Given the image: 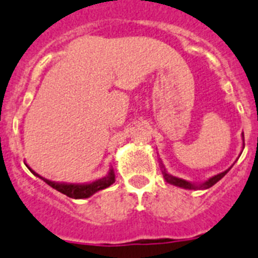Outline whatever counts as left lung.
I'll return each mask as SVG.
<instances>
[{
    "mask_svg": "<svg viewBox=\"0 0 258 258\" xmlns=\"http://www.w3.org/2000/svg\"><path fill=\"white\" fill-rule=\"evenodd\" d=\"M243 140H244V135H243ZM161 166H162L163 178H165V180H166L167 183H170V184H172V185H176V187L185 188V189H208V188H210L212 185L216 184L218 180H221V179H222L223 176L227 174L228 170L231 169V167H230V169L225 170L223 172H219V174L212 176V178H209L208 180H205L204 183H200V184H195V183L188 182V180H184V179H182V178H176V176H172L171 174H169V172L165 170V167H163L162 163H161Z\"/></svg>",
    "mask_w": 258,
    "mask_h": 258,
    "instance_id": "obj_1",
    "label": "left lung"
}]
</instances>
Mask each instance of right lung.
Instances as JSON below:
<instances>
[{
    "label": "right lung",
    "instance_id": "obj_1",
    "mask_svg": "<svg viewBox=\"0 0 258 258\" xmlns=\"http://www.w3.org/2000/svg\"><path fill=\"white\" fill-rule=\"evenodd\" d=\"M28 169L31 170V172H33L36 176H39L40 179H42L44 182L48 185H50L51 188L57 189L58 192L66 195V196L71 197V199H87V197H91L92 195H95L96 192L105 189V188L110 187L114 182H115V175H114V170L110 169L107 175L104 176L101 179H97L95 182L91 183H83V184H75V183H58V182H51L49 179L42 178L40 176L37 172L33 171L28 165H26Z\"/></svg>",
    "mask_w": 258,
    "mask_h": 258
}]
</instances>
